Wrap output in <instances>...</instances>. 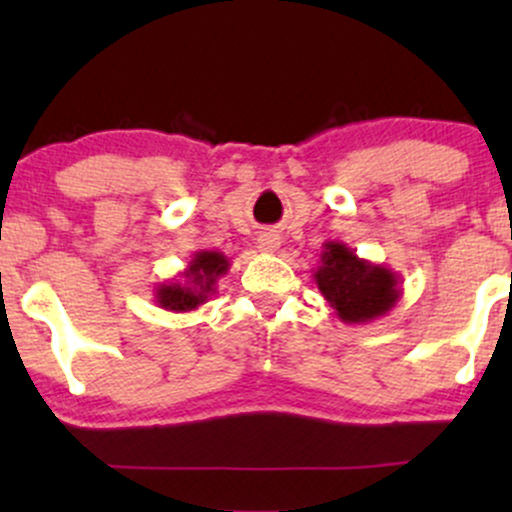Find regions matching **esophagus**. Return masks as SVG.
<instances>
[{
    "label": "esophagus",
    "instance_id": "1",
    "mask_svg": "<svg viewBox=\"0 0 512 512\" xmlns=\"http://www.w3.org/2000/svg\"><path fill=\"white\" fill-rule=\"evenodd\" d=\"M279 236L272 231H264L260 233V238H257V248H260L262 252H276L279 250Z\"/></svg>",
    "mask_w": 512,
    "mask_h": 512
}]
</instances>
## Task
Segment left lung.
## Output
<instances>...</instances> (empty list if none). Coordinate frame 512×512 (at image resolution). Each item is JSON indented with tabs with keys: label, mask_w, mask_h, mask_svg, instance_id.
Wrapping results in <instances>:
<instances>
[{
	"label": "left lung",
	"mask_w": 512,
	"mask_h": 512,
	"mask_svg": "<svg viewBox=\"0 0 512 512\" xmlns=\"http://www.w3.org/2000/svg\"><path fill=\"white\" fill-rule=\"evenodd\" d=\"M322 248L313 279L339 320L366 325L395 308L402 296V276L385 264L361 260L339 240H327Z\"/></svg>",
	"instance_id": "left-lung-1"
}]
</instances>
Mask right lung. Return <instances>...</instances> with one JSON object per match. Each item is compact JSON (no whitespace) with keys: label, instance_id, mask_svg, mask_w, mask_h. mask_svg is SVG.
Wrapping results in <instances>:
<instances>
[{"label":"right lung","instance_id":"1","mask_svg":"<svg viewBox=\"0 0 512 512\" xmlns=\"http://www.w3.org/2000/svg\"><path fill=\"white\" fill-rule=\"evenodd\" d=\"M231 269L228 257L219 250H197L187 267L175 279L163 281L154 289L158 308L170 313H190L207 303L216 293V281Z\"/></svg>","mask_w":512,"mask_h":512}]
</instances>
